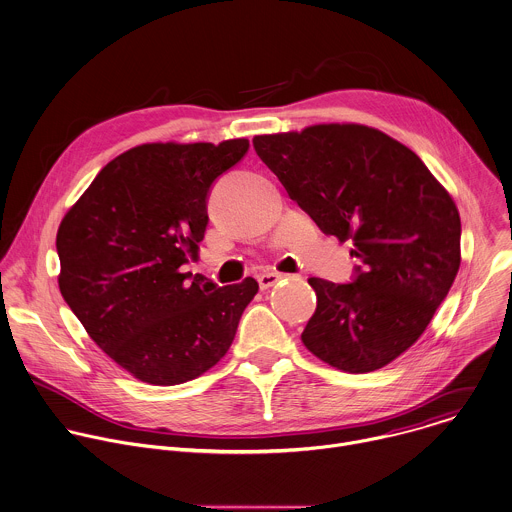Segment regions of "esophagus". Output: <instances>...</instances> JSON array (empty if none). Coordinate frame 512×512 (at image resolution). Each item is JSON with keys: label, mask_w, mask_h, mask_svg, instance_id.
Listing matches in <instances>:
<instances>
[{"label": "esophagus", "mask_w": 512, "mask_h": 512, "mask_svg": "<svg viewBox=\"0 0 512 512\" xmlns=\"http://www.w3.org/2000/svg\"><path fill=\"white\" fill-rule=\"evenodd\" d=\"M285 275H281V273H263V275H259L257 277V281H259V287L265 291V289H269V287H273L277 281H281Z\"/></svg>", "instance_id": "34e87169"}]
</instances>
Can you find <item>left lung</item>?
Returning <instances> with one entry per match:
<instances>
[{"label": "left lung", "instance_id": "obj_1", "mask_svg": "<svg viewBox=\"0 0 512 512\" xmlns=\"http://www.w3.org/2000/svg\"><path fill=\"white\" fill-rule=\"evenodd\" d=\"M253 147L325 235L351 239L353 283L311 277L301 339L345 373H369L427 329L461 265V217L417 153L379 129L323 123L257 135Z\"/></svg>", "mask_w": 512, "mask_h": 512}]
</instances>
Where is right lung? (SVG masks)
<instances>
[{
    "instance_id": "1",
    "label": "right lung",
    "mask_w": 512,
    "mask_h": 512,
    "mask_svg": "<svg viewBox=\"0 0 512 512\" xmlns=\"http://www.w3.org/2000/svg\"><path fill=\"white\" fill-rule=\"evenodd\" d=\"M247 139L145 143L109 161L63 217L59 291L97 347L149 385L191 381L229 351L259 285L217 287L197 259L213 181Z\"/></svg>"
}]
</instances>
